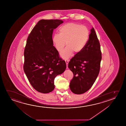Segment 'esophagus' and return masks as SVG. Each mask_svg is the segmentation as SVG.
<instances>
[{"label":"esophagus","mask_w":126,"mask_h":126,"mask_svg":"<svg viewBox=\"0 0 126 126\" xmlns=\"http://www.w3.org/2000/svg\"><path fill=\"white\" fill-rule=\"evenodd\" d=\"M69 60H65V62H66V64H67V68H68V62H69Z\"/></svg>","instance_id":"esophagus-1"}]
</instances>
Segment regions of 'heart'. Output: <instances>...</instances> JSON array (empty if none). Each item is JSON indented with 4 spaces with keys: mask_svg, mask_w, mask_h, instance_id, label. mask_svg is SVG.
Masks as SVG:
<instances>
[{
    "mask_svg": "<svg viewBox=\"0 0 126 126\" xmlns=\"http://www.w3.org/2000/svg\"><path fill=\"white\" fill-rule=\"evenodd\" d=\"M59 34H55L52 42L56 50L61 52L65 45L67 47L61 53L64 59L68 58L73 53L81 52L89 40V32L87 27L76 23H68L60 27Z\"/></svg>",
    "mask_w": 126,
    "mask_h": 126,
    "instance_id": "heart-1",
    "label": "heart"
}]
</instances>
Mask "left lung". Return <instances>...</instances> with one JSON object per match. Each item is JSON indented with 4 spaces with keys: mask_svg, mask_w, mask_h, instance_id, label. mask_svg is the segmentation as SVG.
<instances>
[{
    "mask_svg": "<svg viewBox=\"0 0 126 126\" xmlns=\"http://www.w3.org/2000/svg\"><path fill=\"white\" fill-rule=\"evenodd\" d=\"M90 31L84 48L74 56L68 64V68L74 75L70 81V89L76 94H81L88 91L99 72L102 59L100 45L93 27Z\"/></svg>",
    "mask_w": 126,
    "mask_h": 126,
    "instance_id": "1",
    "label": "left lung"
}]
</instances>
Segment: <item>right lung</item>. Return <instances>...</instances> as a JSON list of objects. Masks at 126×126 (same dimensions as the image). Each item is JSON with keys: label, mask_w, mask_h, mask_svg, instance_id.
Here are the masks:
<instances>
[{"label": "right lung", "mask_w": 126, "mask_h": 126, "mask_svg": "<svg viewBox=\"0 0 126 126\" xmlns=\"http://www.w3.org/2000/svg\"><path fill=\"white\" fill-rule=\"evenodd\" d=\"M63 23L59 19H41L27 38L23 70L32 87L41 93L52 92L55 78L66 69V63L52 42L54 29Z\"/></svg>", "instance_id": "1"}]
</instances>
